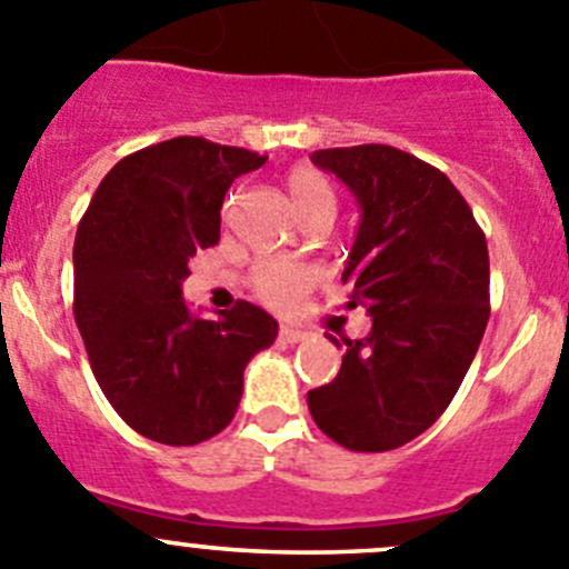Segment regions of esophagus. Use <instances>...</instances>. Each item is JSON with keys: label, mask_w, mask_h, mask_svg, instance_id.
<instances>
[{"label": "esophagus", "mask_w": 569, "mask_h": 569, "mask_svg": "<svg viewBox=\"0 0 569 569\" xmlns=\"http://www.w3.org/2000/svg\"><path fill=\"white\" fill-rule=\"evenodd\" d=\"M306 330H297V328H289V325H283V328H280V333H278V339L283 341V345H297V341H302L306 339Z\"/></svg>", "instance_id": "obj_1"}]
</instances>
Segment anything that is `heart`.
<instances>
[{
    "label": "heart",
    "mask_w": 569,
    "mask_h": 569,
    "mask_svg": "<svg viewBox=\"0 0 569 569\" xmlns=\"http://www.w3.org/2000/svg\"><path fill=\"white\" fill-rule=\"evenodd\" d=\"M291 200L300 211H308L313 206H333V191L317 169L300 167L289 174ZM317 269L300 261H286V258H263L252 267L250 286L258 300L269 302L274 308H291L308 295L317 283Z\"/></svg>",
    "instance_id": "heart-1"
}]
</instances>
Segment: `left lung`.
I'll return each mask as SVG.
<instances>
[{
	"label": "left lung",
	"mask_w": 569,
	"mask_h": 569,
	"mask_svg": "<svg viewBox=\"0 0 569 569\" xmlns=\"http://www.w3.org/2000/svg\"><path fill=\"white\" fill-rule=\"evenodd\" d=\"M311 161L361 208L341 280L372 330L341 339L339 375L308 391V408L336 445L383 453L442 417L476 358L489 322L487 236L448 174L397 147H336Z\"/></svg>",
	"instance_id": "left-lung-1"
}]
</instances>
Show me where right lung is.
Instances as JSON below:
<instances>
[{
  "mask_svg": "<svg viewBox=\"0 0 569 569\" xmlns=\"http://www.w3.org/2000/svg\"><path fill=\"white\" fill-rule=\"evenodd\" d=\"M267 156L180 136L121 158L99 183L74 239V322L93 378L132 431L200 445L230 425L244 367L278 336L239 300L200 319L183 300L197 250L219 241L222 202Z\"/></svg>",
  "mask_w": 569,
  "mask_h": 569,
  "instance_id": "1",
  "label": "right lung"
}]
</instances>
